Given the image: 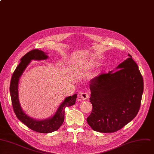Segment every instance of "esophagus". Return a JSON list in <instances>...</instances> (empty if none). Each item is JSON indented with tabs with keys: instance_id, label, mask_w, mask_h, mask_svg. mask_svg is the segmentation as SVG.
Wrapping results in <instances>:
<instances>
[{
	"instance_id": "esophagus-1",
	"label": "esophagus",
	"mask_w": 154,
	"mask_h": 154,
	"mask_svg": "<svg viewBox=\"0 0 154 154\" xmlns=\"http://www.w3.org/2000/svg\"><path fill=\"white\" fill-rule=\"evenodd\" d=\"M80 97L82 100H86L89 98V94L87 92H82L80 94Z\"/></svg>"
}]
</instances>
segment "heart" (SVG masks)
<instances>
[{
    "label": "heart",
    "instance_id": "b5f03b06",
    "mask_svg": "<svg viewBox=\"0 0 154 154\" xmlns=\"http://www.w3.org/2000/svg\"><path fill=\"white\" fill-rule=\"evenodd\" d=\"M87 66V65H84V64H82V65H79V67H84V66Z\"/></svg>",
    "mask_w": 154,
    "mask_h": 154
}]
</instances>
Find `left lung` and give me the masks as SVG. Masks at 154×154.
Masks as SVG:
<instances>
[{
	"instance_id": "1",
	"label": "left lung",
	"mask_w": 154,
	"mask_h": 154,
	"mask_svg": "<svg viewBox=\"0 0 154 154\" xmlns=\"http://www.w3.org/2000/svg\"><path fill=\"white\" fill-rule=\"evenodd\" d=\"M110 71L90 81L92 105L87 122L94 131L113 133L137 115L144 90V82L132 56Z\"/></svg>"
}]
</instances>
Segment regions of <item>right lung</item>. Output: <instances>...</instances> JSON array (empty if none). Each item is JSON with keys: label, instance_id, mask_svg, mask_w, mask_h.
<instances>
[{"label": "right lung", "instance_id": "add662e5", "mask_svg": "<svg viewBox=\"0 0 154 154\" xmlns=\"http://www.w3.org/2000/svg\"><path fill=\"white\" fill-rule=\"evenodd\" d=\"M47 58H48L47 54L37 49L26 54L21 58L20 63L14 71L10 86L11 103L18 119L33 131L41 133H49L58 130L64 121L65 109L66 107L73 105L77 97L76 94L72 96L66 97L59 105L55 114L52 117L46 118L45 120L34 119L23 110L18 98V82L20 78L31 60H42Z\"/></svg>", "mask_w": 154, "mask_h": 154}]
</instances>
